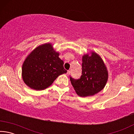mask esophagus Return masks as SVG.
Here are the masks:
<instances>
[{"instance_id":"1","label":"esophagus","mask_w":134,"mask_h":134,"mask_svg":"<svg viewBox=\"0 0 134 134\" xmlns=\"http://www.w3.org/2000/svg\"><path fill=\"white\" fill-rule=\"evenodd\" d=\"M70 74V70H68L67 72V75L69 76Z\"/></svg>"}]
</instances>
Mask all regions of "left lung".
<instances>
[{
  "label": "left lung",
  "instance_id": "1",
  "mask_svg": "<svg viewBox=\"0 0 134 134\" xmlns=\"http://www.w3.org/2000/svg\"><path fill=\"white\" fill-rule=\"evenodd\" d=\"M82 75L80 79L70 81L79 96H93L101 91L106 85L108 72L102 58L95 52H91L82 57Z\"/></svg>",
  "mask_w": 134,
  "mask_h": 134
}]
</instances>
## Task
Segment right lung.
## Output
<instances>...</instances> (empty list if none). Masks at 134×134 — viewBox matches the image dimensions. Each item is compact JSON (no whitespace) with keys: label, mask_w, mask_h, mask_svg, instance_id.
<instances>
[{"label":"right lung","mask_w":134,"mask_h":134,"mask_svg":"<svg viewBox=\"0 0 134 134\" xmlns=\"http://www.w3.org/2000/svg\"><path fill=\"white\" fill-rule=\"evenodd\" d=\"M50 43L41 45L27 56L22 68V77L26 85L34 90H42L51 86L67 70Z\"/></svg>","instance_id":"obj_1"}]
</instances>
